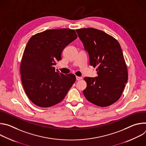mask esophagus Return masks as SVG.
<instances>
[{
  "instance_id": "esophagus-1",
  "label": "esophagus",
  "mask_w": 146,
  "mask_h": 146,
  "mask_svg": "<svg viewBox=\"0 0 146 146\" xmlns=\"http://www.w3.org/2000/svg\"><path fill=\"white\" fill-rule=\"evenodd\" d=\"M82 77H78V76L76 77V80H82Z\"/></svg>"
}]
</instances>
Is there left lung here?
Listing matches in <instances>:
<instances>
[{
	"label": "left lung",
	"instance_id": "8db88e82",
	"mask_svg": "<svg viewBox=\"0 0 146 146\" xmlns=\"http://www.w3.org/2000/svg\"><path fill=\"white\" fill-rule=\"evenodd\" d=\"M88 52L90 65L98 76L85 77L86 98L100 107L109 106L121 97L128 81L127 66L118 41L113 36L92 28L76 29Z\"/></svg>",
	"mask_w": 146,
	"mask_h": 146
}]
</instances>
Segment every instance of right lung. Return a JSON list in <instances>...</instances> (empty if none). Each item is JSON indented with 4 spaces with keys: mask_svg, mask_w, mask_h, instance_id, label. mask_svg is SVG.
Segmentation results:
<instances>
[{
    "mask_svg": "<svg viewBox=\"0 0 146 146\" xmlns=\"http://www.w3.org/2000/svg\"><path fill=\"white\" fill-rule=\"evenodd\" d=\"M77 37L75 30L48 29L32 36L23 55L20 73L25 92L40 108H49L64 99L76 81V76L55 71L61 53Z\"/></svg>",
    "mask_w": 146,
    "mask_h": 146,
    "instance_id": "1",
    "label": "right lung"
}]
</instances>
